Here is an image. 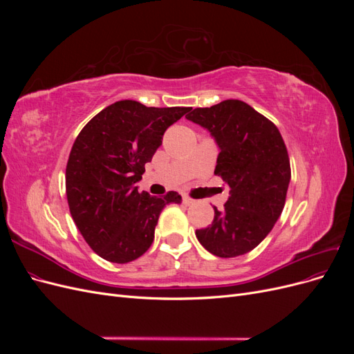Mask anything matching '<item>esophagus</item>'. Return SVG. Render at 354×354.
<instances>
[{
	"label": "esophagus",
	"instance_id": "1",
	"mask_svg": "<svg viewBox=\"0 0 354 354\" xmlns=\"http://www.w3.org/2000/svg\"><path fill=\"white\" fill-rule=\"evenodd\" d=\"M183 203H185L186 207H189V205H194L195 201L192 199V198H189V196H186V195H183Z\"/></svg>",
	"mask_w": 354,
	"mask_h": 354
}]
</instances>
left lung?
<instances>
[{"label":"left lung","instance_id":"1","mask_svg":"<svg viewBox=\"0 0 354 354\" xmlns=\"http://www.w3.org/2000/svg\"><path fill=\"white\" fill-rule=\"evenodd\" d=\"M189 121L207 128L220 147L214 174L230 196L214 207L211 226L196 230L201 245L221 259L252 251L281 217L291 180V165L277 127L241 100L196 108Z\"/></svg>","mask_w":354,"mask_h":354}]
</instances>
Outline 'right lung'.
Listing matches in <instances>:
<instances>
[{
    "mask_svg": "<svg viewBox=\"0 0 354 354\" xmlns=\"http://www.w3.org/2000/svg\"><path fill=\"white\" fill-rule=\"evenodd\" d=\"M189 111L121 100L78 134L66 165V196L82 238L102 259L118 264L138 259L151 248L160 211L181 202L177 192L158 198L136 183L167 128Z\"/></svg>",
    "mask_w": 354,
    "mask_h": 354,
    "instance_id": "obj_1",
    "label": "right lung"
}]
</instances>
